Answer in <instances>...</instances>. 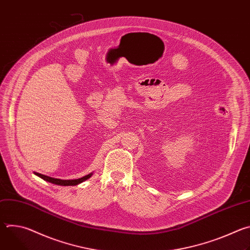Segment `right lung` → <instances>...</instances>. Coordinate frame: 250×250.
<instances>
[{"instance_id": "add662e5", "label": "right lung", "mask_w": 250, "mask_h": 250, "mask_svg": "<svg viewBox=\"0 0 250 250\" xmlns=\"http://www.w3.org/2000/svg\"><path fill=\"white\" fill-rule=\"evenodd\" d=\"M34 174L41 177L42 179H43L44 181H47V182H50L52 184H55V185H60V186H75V185H78L84 181H86L87 179H89V178L93 175V173H90L82 178H79V179H74V180H62V179H56V178H52V177H49V176H46V175H43V174H41V173H38V172H34Z\"/></svg>"}]
</instances>
